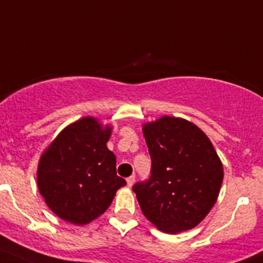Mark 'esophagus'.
<instances>
[{
	"instance_id": "obj_1",
	"label": "esophagus",
	"mask_w": 263,
	"mask_h": 263,
	"mask_svg": "<svg viewBox=\"0 0 263 263\" xmlns=\"http://www.w3.org/2000/svg\"><path fill=\"white\" fill-rule=\"evenodd\" d=\"M126 181H127V185H128L129 187H131V186L135 183V176H134V175L129 176V177H127Z\"/></svg>"
}]
</instances>
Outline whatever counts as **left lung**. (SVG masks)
Returning <instances> with one entry per match:
<instances>
[{
    "label": "left lung",
    "mask_w": 263,
    "mask_h": 263,
    "mask_svg": "<svg viewBox=\"0 0 263 263\" xmlns=\"http://www.w3.org/2000/svg\"><path fill=\"white\" fill-rule=\"evenodd\" d=\"M152 158L147 180L132 186L145 217L164 233L195 228L217 200L223 168L195 124L163 117L144 126Z\"/></svg>",
    "instance_id": "left-lung-1"
}]
</instances>
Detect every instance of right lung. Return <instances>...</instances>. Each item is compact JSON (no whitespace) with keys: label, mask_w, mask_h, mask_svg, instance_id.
<instances>
[{"label":"right lung","mask_w":263,"mask_h":263,"mask_svg":"<svg viewBox=\"0 0 263 263\" xmlns=\"http://www.w3.org/2000/svg\"><path fill=\"white\" fill-rule=\"evenodd\" d=\"M110 128L91 117L64 129L41 157L37 181L50 210L64 221L85 225L103 215L117 190L116 155L106 147Z\"/></svg>","instance_id":"right-lung-1"}]
</instances>
